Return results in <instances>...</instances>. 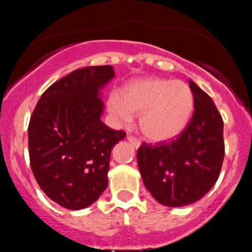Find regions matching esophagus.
Instances as JSON below:
<instances>
[{"mask_svg": "<svg viewBox=\"0 0 252 252\" xmlns=\"http://www.w3.org/2000/svg\"><path fill=\"white\" fill-rule=\"evenodd\" d=\"M126 138H128L129 142L131 143L134 147H136V148H138V147H140V144H141L140 138H137L136 136H132V135H128L126 136Z\"/></svg>", "mask_w": 252, "mask_h": 252, "instance_id": "34e87169", "label": "esophagus"}]
</instances>
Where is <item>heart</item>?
Masks as SVG:
<instances>
[{
    "label": "heart",
    "mask_w": 252,
    "mask_h": 252,
    "mask_svg": "<svg viewBox=\"0 0 252 252\" xmlns=\"http://www.w3.org/2000/svg\"><path fill=\"white\" fill-rule=\"evenodd\" d=\"M110 112L123 123L140 115V128L153 141H167L179 135L194 109L192 90L181 80L147 78L130 83L121 99L110 98Z\"/></svg>",
    "instance_id": "1"
}]
</instances>
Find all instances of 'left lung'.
<instances>
[{"mask_svg":"<svg viewBox=\"0 0 252 252\" xmlns=\"http://www.w3.org/2000/svg\"><path fill=\"white\" fill-rule=\"evenodd\" d=\"M194 111L189 124L169 142H143L137 162L144 186L164 206L198 201L220 174L225 155L224 122L212 98L189 80Z\"/></svg>","mask_w":252,"mask_h":252,"instance_id":"8db88e82","label":"left lung"}]
</instances>
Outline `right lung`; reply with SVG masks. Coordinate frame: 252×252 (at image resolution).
Instances as JSON below:
<instances>
[{"mask_svg": "<svg viewBox=\"0 0 252 252\" xmlns=\"http://www.w3.org/2000/svg\"><path fill=\"white\" fill-rule=\"evenodd\" d=\"M114 76L110 65L78 68L43 92L31 116L32 170L43 193L65 209H85L108 186L112 147L126 137L100 121L98 94Z\"/></svg>", "mask_w": 252, "mask_h": 252, "instance_id": "right-lung-1", "label": "right lung"}]
</instances>
